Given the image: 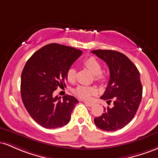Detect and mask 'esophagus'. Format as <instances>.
<instances>
[{"label":"esophagus","mask_w":158,"mask_h":158,"mask_svg":"<svg viewBox=\"0 0 158 158\" xmlns=\"http://www.w3.org/2000/svg\"><path fill=\"white\" fill-rule=\"evenodd\" d=\"M84 102L85 103V105H86V106H89V107H92V106H94V102H87V101H85Z\"/></svg>","instance_id":"obj_1"}]
</instances>
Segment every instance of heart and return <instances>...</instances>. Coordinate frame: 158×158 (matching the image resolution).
Segmentation results:
<instances>
[{"label":"heart","instance_id":"heart-1","mask_svg":"<svg viewBox=\"0 0 158 158\" xmlns=\"http://www.w3.org/2000/svg\"><path fill=\"white\" fill-rule=\"evenodd\" d=\"M83 64L86 68L91 72L94 75V79L96 81L102 82L106 79V75L102 72V66L99 61L97 60L95 58L89 57L85 59L83 61ZM67 79L69 82L73 83L76 79V70L73 68H70L67 73ZM97 90L94 87L83 86L79 85L75 90H74V94L77 97L82 99H88L96 94Z\"/></svg>","mask_w":158,"mask_h":158}]
</instances>
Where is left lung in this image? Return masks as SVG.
I'll return each instance as SVG.
<instances>
[{
    "label": "left lung",
    "instance_id": "left-lung-1",
    "mask_svg": "<svg viewBox=\"0 0 158 158\" xmlns=\"http://www.w3.org/2000/svg\"><path fill=\"white\" fill-rule=\"evenodd\" d=\"M91 52L106 61L110 72L108 86L100 98L107 103L114 99V106L105 108L104 113L94 118V123L104 131H117L131 122L142 99L139 70L126 56L118 51L97 50Z\"/></svg>",
    "mask_w": 158,
    "mask_h": 158
}]
</instances>
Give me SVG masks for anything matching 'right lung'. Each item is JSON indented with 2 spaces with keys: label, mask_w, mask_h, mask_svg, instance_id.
Masks as SVG:
<instances>
[{
  "label": "right lung",
  "mask_w": 158,
  "mask_h": 158,
  "mask_svg": "<svg viewBox=\"0 0 158 158\" xmlns=\"http://www.w3.org/2000/svg\"><path fill=\"white\" fill-rule=\"evenodd\" d=\"M82 53L81 50L59 44H49L34 52L21 73V94L31 117L45 128H56L70 122L79 101L66 95L61 99L54 90L65 86L67 73Z\"/></svg>",
  "instance_id": "1"
}]
</instances>
